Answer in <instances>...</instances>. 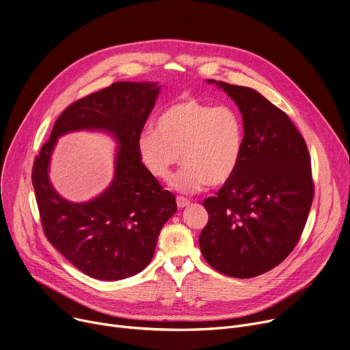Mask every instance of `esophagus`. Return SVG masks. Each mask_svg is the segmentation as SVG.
I'll use <instances>...</instances> for the list:
<instances>
[{
	"mask_svg": "<svg viewBox=\"0 0 350 350\" xmlns=\"http://www.w3.org/2000/svg\"><path fill=\"white\" fill-rule=\"evenodd\" d=\"M177 206L180 208V209H183V208H185V206H188L189 205V199H187V198H184V196H177Z\"/></svg>",
	"mask_w": 350,
	"mask_h": 350,
	"instance_id": "esophagus-1",
	"label": "esophagus"
}]
</instances>
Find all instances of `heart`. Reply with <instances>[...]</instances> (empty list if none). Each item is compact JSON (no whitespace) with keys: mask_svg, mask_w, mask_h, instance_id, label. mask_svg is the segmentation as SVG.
Returning <instances> with one entry per match:
<instances>
[{"mask_svg":"<svg viewBox=\"0 0 350 350\" xmlns=\"http://www.w3.org/2000/svg\"><path fill=\"white\" fill-rule=\"evenodd\" d=\"M243 151V124L228 105H211L195 98H180L166 107L155 129L138 138L141 162L155 178L169 180L172 169L184 163L172 183L181 192L202 191L226 184L235 173Z\"/></svg>","mask_w":350,"mask_h":350,"instance_id":"obj_1","label":"heart"}]
</instances>
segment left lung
<instances>
[{"label": "left lung", "instance_id": "8db88e82", "mask_svg": "<svg viewBox=\"0 0 350 350\" xmlns=\"http://www.w3.org/2000/svg\"><path fill=\"white\" fill-rule=\"evenodd\" d=\"M217 85L242 113L243 151L234 176L204 201L209 220L199 246L219 273L251 278L278 266L302 235L314 195L310 155L288 115L263 95Z\"/></svg>", "mask_w": 350, "mask_h": 350}]
</instances>
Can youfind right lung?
<instances>
[{
    "label": "right lung",
    "instance_id": "right-lung-1",
    "mask_svg": "<svg viewBox=\"0 0 350 350\" xmlns=\"http://www.w3.org/2000/svg\"><path fill=\"white\" fill-rule=\"evenodd\" d=\"M155 83L118 81L70 104L57 119L31 170L40 220L46 239L84 274L118 281L144 270L154 258L163 224L176 213L174 195L146 170L138 138L151 113ZM84 128L107 129L120 142L110 188L85 204L64 200L47 177L56 138Z\"/></svg>",
    "mask_w": 350,
    "mask_h": 350
}]
</instances>
